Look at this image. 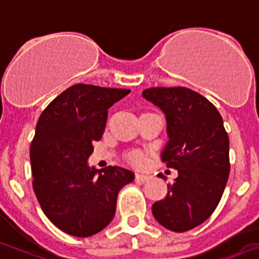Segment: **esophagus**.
<instances>
[{"instance_id": "1", "label": "esophagus", "mask_w": 259, "mask_h": 259, "mask_svg": "<svg viewBox=\"0 0 259 259\" xmlns=\"http://www.w3.org/2000/svg\"><path fill=\"white\" fill-rule=\"evenodd\" d=\"M151 180L150 175H144V173H136V181L139 182H148Z\"/></svg>"}]
</instances>
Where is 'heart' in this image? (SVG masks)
Returning <instances> with one entry per match:
<instances>
[{
	"label": "heart",
	"instance_id": "heart-1",
	"mask_svg": "<svg viewBox=\"0 0 259 259\" xmlns=\"http://www.w3.org/2000/svg\"><path fill=\"white\" fill-rule=\"evenodd\" d=\"M131 159L134 160V162H140V160H141V155H140V154H137V153H135V154H132V155H131Z\"/></svg>",
	"mask_w": 259,
	"mask_h": 259
}]
</instances>
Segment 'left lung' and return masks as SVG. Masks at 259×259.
Masks as SVG:
<instances>
[{
    "label": "left lung",
    "instance_id": "8db88e82",
    "mask_svg": "<svg viewBox=\"0 0 259 259\" xmlns=\"http://www.w3.org/2000/svg\"><path fill=\"white\" fill-rule=\"evenodd\" d=\"M142 97L164 113L168 141L160 158L179 176L151 207L165 229L185 232L210 217L230 173L229 136L215 106L185 87H151Z\"/></svg>",
    "mask_w": 259,
    "mask_h": 259
}]
</instances>
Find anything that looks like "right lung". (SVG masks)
Here are the masks:
<instances>
[{"mask_svg": "<svg viewBox=\"0 0 259 259\" xmlns=\"http://www.w3.org/2000/svg\"><path fill=\"white\" fill-rule=\"evenodd\" d=\"M130 90L74 84L42 111L30 145L33 190L42 210L66 234L87 238L113 220L119 190L135 180L122 167L89 165L108 109Z\"/></svg>", "mask_w": 259, "mask_h": 259, "instance_id": "add662e5", "label": "right lung"}]
</instances>
